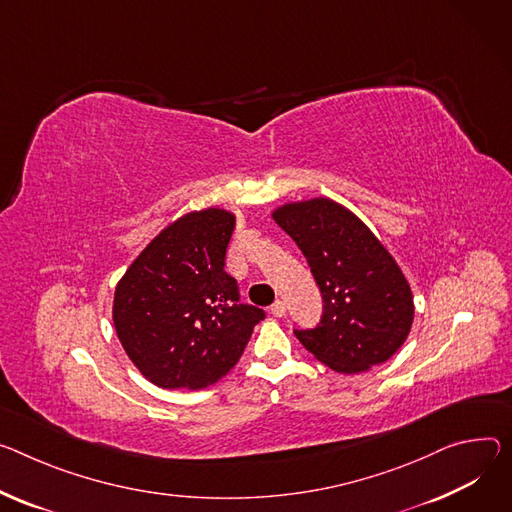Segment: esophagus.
<instances>
[{
	"mask_svg": "<svg viewBox=\"0 0 512 512\" xmlns=\"http://www.w3.org/2000/svg\"><path fill=\"white\" fill-rule=\"evenodd\" d=\"M271 314L277 316V318H282L286 314V302L284 300H275L273 306H271Z\"/></svg>",
	"mask_w": 512,
	"mask_h": 512,
	"instance_id": "obj_1",
	"label": "esophagus"
}]
</instances>
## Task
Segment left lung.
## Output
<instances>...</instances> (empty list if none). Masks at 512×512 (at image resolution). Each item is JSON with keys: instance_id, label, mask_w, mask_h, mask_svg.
I'll list each match as a JSON object with an SVG mask.
<instances>
[{"instance_id": "obj_1", "label": "left lung", "mask_w": 512, "mask_h": 512, "mask_svg": "<svg viewBox=\"0 0 512 512\" xmlns=\"http://www.w3.org/2000/svg\"><path fill=\"white\" fill-rule=\"evenodd\" d=\"M306 257L324 312L298 341L337 374L388 361L410 335L414 300L400 265L343 204L331 198L286 202L271 212Z\"/></svg>"}]
</instances>
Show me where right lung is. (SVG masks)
I'll return each mask as SVG.
<instances>
[{
    "instance_id": "obj_1",
    "label": "right lung",
    "mask_w": 512,
    "mask_h": 512,
    "mask_svg": "<svg viewBox=\"0 0 512 512\" xmlns=\"http://www.w3.org/2000/svg\"><path fill=\"white\" fill-rule=\"evenodd\" d=\"M237 216H179L138 253L114 292L116 335L134 367L167 390L206 388L237 365L263 310L239 304L224 271Z\"/></svg>"
}]
</instances>
